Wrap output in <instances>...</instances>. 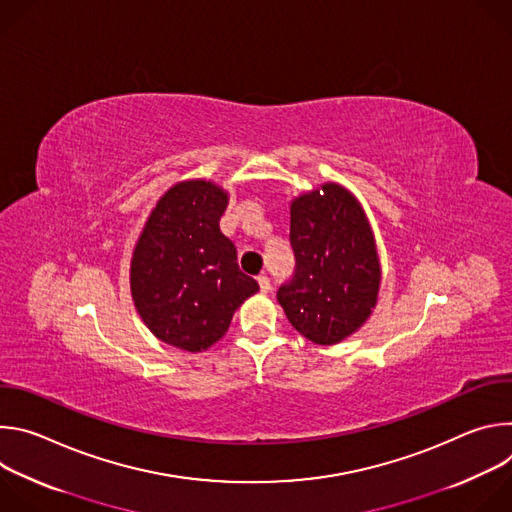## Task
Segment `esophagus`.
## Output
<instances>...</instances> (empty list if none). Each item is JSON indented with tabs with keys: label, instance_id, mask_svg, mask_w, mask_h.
<instances>
[{
	"label": "esophagus",
	"instance_id": "1",
	"mask_svg": "<svg viewBox=\"0 0 512 512\" xmlns=\"http://www.w3.org/2000/svg\"><path fill=\"white\" fill-rule=\"evenodd\" d=\"M257 283H259V289L263 291V294H267V291L271 289V281H269L267 275H259V277H257Z\"/></svg>",
	"mask_w": 512,
	"mask_h": 512
}]
</instances>
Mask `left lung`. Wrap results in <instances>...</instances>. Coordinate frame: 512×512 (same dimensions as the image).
<instances>
[{"instance_id":"1","label":"left lung","mask_w":512,"mask_h":512,"mask_svg":"<svg viewBox=\"0 0 512 512\" xmlns=\"http://www.w3.org/2000/svg\"><path fill=\"white\" fill-rule=\"evenodd\" d=\"M289 245L296 271L277 289L287 320L316 344H336L369 318L381 267L356 198L324 184L291 202Z\"/></svg>"}]
</instances>
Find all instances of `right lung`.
<instances>
[{
  "label": "right lung",
  "mask_w": 512,
  "mask_h": 512,
  "mask_svg": "<svg viewBox=\"0 0 512 512\" xmlns=\"http://www.w3.org/2000/svg\"><path fill=\"white\" fill-rule=\"evenodd\" d=\"M227 202L210 182L176 184L156 204L133 253L131 296L141 320L188 352L221 340L235 310L259 289L218 227Z\"/></svg>",
  "instance_id": "1"
}]
</instances>
